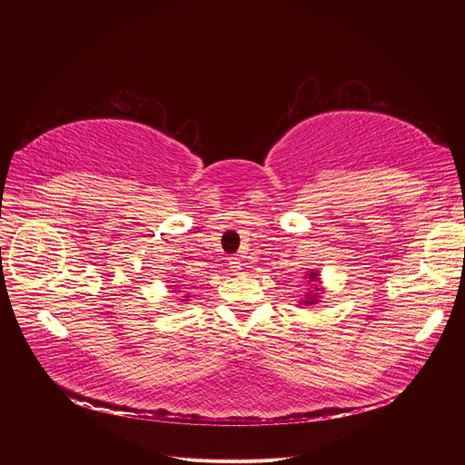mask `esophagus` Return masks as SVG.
I'll return each mask as SVG.
<instances>
[{
  "instance_id": "1",
  "label": "esophagus",
  "mask_w": 465,
  "mask_h": 465,
  "mask_svg": "<svg viewBox=\"0 0 465 465\" xmlns=\"http://www.w3.org/2000/svg\"><path fill=\"white\" fill-rule=\"evenodd\" d=\"M230 270L232 272H239V270H242V262H241V258H230Z\"/></svg>"
}]
</instances>
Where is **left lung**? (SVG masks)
<instances>
[{
	"label": "left lung",
	"mask_w": 465,
	"mask_h": 465,
	"mask_svg": "<svg viewBox=\"0 0 465 465\" xmlns=\"http://www.w3.org/2000/svg\"><path fill=\"white\" fill-rule=\"evenodd\" d=\"M305 275H307V277H303V279H307L309 288H307V292H305L303 300H300V305L309 307V305H316V303L321 302V298H322V294H324V286H322V282H321V273L316 272V270H311V272L305 273Z\"/></svg>",
	"instance_id": "left-lung-1"
}]
</instances>
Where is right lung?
Instances as JSON below:
<instances>
[{
  "mask_svg": "<svg viewBox=\"0 0 465 465\" xmlns=\"http://www.w3.org/2000/svg\"><path fill=\"white\" fill-rule=\"evenodd\" d=\"M171 286H173V288H179V286H175V284H171ZM171 292H181V290H171ZM188 298H190V296L186 294V296H183V300H181V302H183V303H188Z\"/></svg>",
  "mask_w": 465,
  "mask_h": 465,
  "instance_id": "obj_1",
  "label": "right lung"
}]
</instances>
